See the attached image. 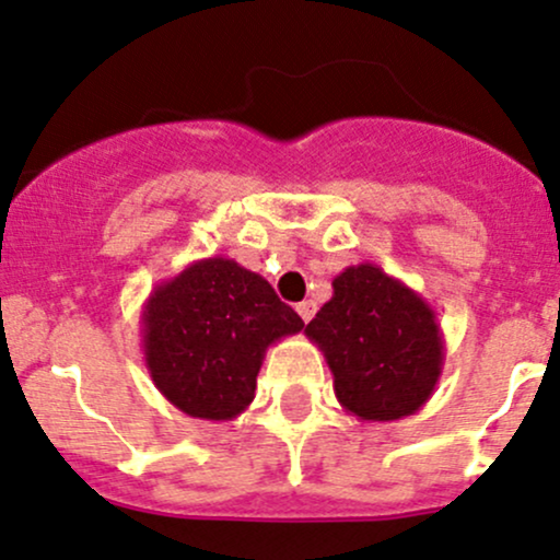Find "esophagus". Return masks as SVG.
<instances>
[{
	"label": "esophagus",
	"instance_id": "obj_1",
	"mask_svg": "<svg viewBox=\"0 0 560 560\" xmlns=\"http://www.w3.org/2000/svg\"><path fill=\"white\" fill-rule=\"evenodd\" d=\"M296 312L304 323H310V319L314 317V312H317V304H314V301H301V304L296 306Z\"/></svg>",
	"mask_w": 560,
	"mask_h": 560
}]
</instances>
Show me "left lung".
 <instances>
[{"label":"left lung","mask_w":560,"mask_h":560,"mask_svg":"<svg viewBox=\"0 0 560 560\" xmlns=\"http://www.w3.org/2000/svg\"><path fill=\"white\" fill-rule=\"evenodd\" d=\"M304 332L325 354L343 410L368 423L418 412L444 368L429 301L368 261L332 278L330 301Z\"/></svg>","instance_id":"obj_1"}]
</instances>
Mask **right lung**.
<instances>
[{
  "label": "right lung",
  "instance_id": "obj_1",
  "mask_svg": "<svg viewBox=\"0 0 560 560\" xmlns=\"http://www.w3.org/2000/svg\"><path fill=\"white\" fill-rule=\"evenodd\" d=\"M304 319L261 275L224 256L187 264L142 306L144 368L177 410L232 420L248 410L264 354Z\"/></svg>",
  "mask_w": 560,
  "mask_h": 560
}]
</instances>
